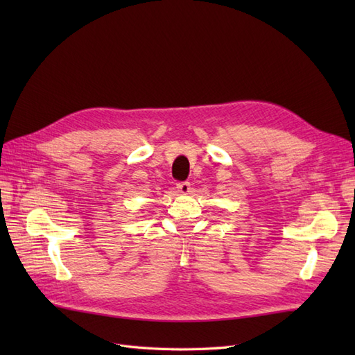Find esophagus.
<instances>
[{
  "label": "esophagus",
  "instance_id": "1",
  "mask_svg": "<svg viewBox=\"0 0 355 355\" xmlns=\"http://www.w3.org/2000/svg\"><path fill=\"white\" fill-rule=\"evenodd\" d=\"M176 188L179 192H182V194H188L189 189H191V184L188 180H184V182H178L176 184Z\"/></svg>",
  "mask_w": 355,
  "mask_h": 355
}]
</instances>
